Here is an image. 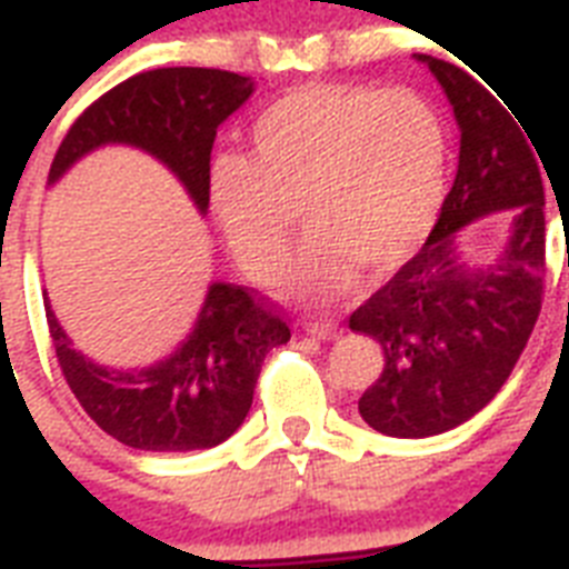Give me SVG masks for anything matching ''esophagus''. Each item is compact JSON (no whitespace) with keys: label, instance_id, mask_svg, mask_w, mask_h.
Segmentation results:
<instances>
[{"label":"esophagus","instance_id":"1","mask_svg":"<svg viewBox=\"0 0 569 569\" xmlns=\"http://www.w3.org/2000/svg\"><path fill=\"white\" fill-rule=\"evenodd\" d=\"M309 332L318 335V338H323V340H329V338H338L340 326L335 323V320H312V323H309Z\"/></svg>","mask_w":569,"mask_h":569}]
</instances>
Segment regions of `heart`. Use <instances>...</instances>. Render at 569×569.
Here are the masks:
<instances>
[{"instance_id":"1","label":"heart","mask_w":569,"mask_h":569,"mask_svg":"<svg viewBox=\"0 0 569 569\" xmlns=\"http://www.w3.org/2000/svg\"><path fill=\"white\" fill-rule=\"evenodd\" d=\"M251 151L211 166V206L251 274L283 269L295 211L312 229L291 283L309 298L349 289L355 263H403L443 202L447 134L409 91L306 86L251 126Z\"/></svg>"}]
</instances>
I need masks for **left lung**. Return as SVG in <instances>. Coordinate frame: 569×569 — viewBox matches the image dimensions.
I'll use <instances>...</instances> for the list:
<instances>
[{
  "instance_id": "8db88e82",
  "label": "left lung",
  "mask_w": 569,
  "mask_h": 569,
  "mask_svg": "<svg viewBox=\"0 0 569 569\" xmlns=\"http://www.w3.org/2000/svg\"><path fill=\"white\" fill-rule=\"evenodd\" d=\"M418 59L452 102L461 154L427 243L349 318L383 349V369L358 409L389 438L447 432L496 398L530 340L547 271L545 182L523 122L463 68ZM503 208L513 209V229L502 260L469 272L457 263L451 234Z\"/></svg>"
}]
</instances>
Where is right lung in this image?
I'll return each mask as SVG.
<instances>
[{
    "label": "right lung",
    "mask_w": 569,
    "mask_h": 569,
    "mask_svg": "<svg viewBox=\"0 0 569 569\" xmlns=\"http://www.w3.org/2000/svg\"><path fill=\"white\" fill-rule=\"evenodd\" d=\"M251 82L220 68H154L93 100L51 162V182L106 142H131L160 157L209 209L211 148L220 122L249 100ZM59 369L79 407L102 432L131 449L191 452L237 432L254 401L266 355L291 338L274 300L246 286L214 283L194 332L174 355L140 372H111L71 349L46 300Z\"/></svg>",
    "instance_id": "obj_1"
}]
</instances>
